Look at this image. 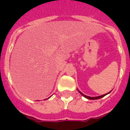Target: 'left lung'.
Returning a JSON list of instances; mask_svg holds the SVG:
<instances>
[{
	"label": "left lung",
	"instance_id": "obj_1",
	"mask_svg": "<svg viewBox=\"0 0 130 130\" xmlns=\"http://www.w3.org/2000/svg\"><path fill=\"white\" fill-rule=\"evenodd\" d=\"M78 90V89H77ZM78 91H79V93L82 95H83L84 98H87V99H89V100H98V99H100V98H103V97H104L105 95H106L107 94H109V93H111V91L110 92H109L108 93H106V94H104V95H100V96H97V97H90V96H87V95H84V94H83V93H82V92H80L79 90H78Z\"/></svg>",
	"mask_w": 130,
	"mask_h": 130
}]
</instances>
